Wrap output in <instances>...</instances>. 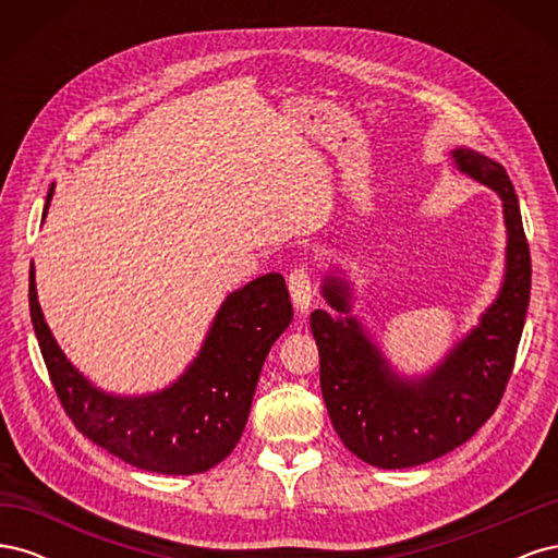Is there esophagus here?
I'll return each mask as SVG.
<instances>
[{
	"label": "esophagus",
	"instance_id": "esophagus-1",
	"mask_svg": "<svg viewBox=\"0 0 558 558\" xmlns=\"http://www.w3.org/2000/svg\"><path fill=\"white\" fill-rule=\"evenodd\" d=\"M289 291L293 298V305L300 312H307L312 305V295H314V283L312 275L305 265H298L291 269L289 275Z\"/></svg>",
	"mask_w": 558,
	"mask_h": 558
}]
</instances>
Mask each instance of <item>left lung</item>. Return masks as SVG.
I'll return each instance as SVG.
<instances>
[{"mask_svg": "<svg viewBox=\"0 0 558 558\" xmlns=\"http://www.w3.org/2000/svg\"><path fill=\"white\" fill-rule=\"evenodd\" d=\"M459 170L496 191L508 228L505 279L480 326L456 344L433 373L404 379L351 316L349 283L326 277L324 298L344 316L314 310L320 391L332 428L361 461L384 470L440 459L475 435L496 412L510 381L531 298V253L519 199L505 167L472 148H456Z\"/></svg>", "mask_w": 558, "mask_h": 558, "instance_id": "8db88e82", "label": "left lung"}]
</instances>
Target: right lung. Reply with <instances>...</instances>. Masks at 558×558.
<instances>
[{"label":"right lung","mask_w":558,"mask_h":558,"mask_svg":"<svg viewBox=\"0 0 558 558\" xmlns=\"http://www.w3.org/2000/svg\"><path fill=\"white\" fill-rule=\"evenodd\" d=\"M50 197L53 185L46 209ZM29 316L62 408L88 440L134 468L195 475L221 463L240 442L263 363L293 320V305L277 272L230 293L179 381L140 398L99 391L66 361L44 320L35 269H29Z\"/></svg>","instance_id":"right-lung-1"}]
</instances>
